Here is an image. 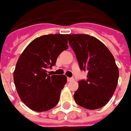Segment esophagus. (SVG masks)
Listing matches in <instances>:
<instances>
[{
    "label": "esophagus",
    "mask_w": 131,
    "mask_h": 131,
    "mask_svg": "<svg viewBox=\"0 0 131 131\" xmlns=\"http://www.w3.org/2000/svg\"><path fill=\"white\" fill-rule=\"evenodd\" d=\"M74 79H73V78H67V81H68V82H71V81H74Z\"/></svg>",
    "instance_id": "1"
}]
</instances>
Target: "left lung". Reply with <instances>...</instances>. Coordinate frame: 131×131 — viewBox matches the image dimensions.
Instances as JSON below:
<instances>
[{"label":"left lung","instance_id":"left-lung-1","mask_svg":"<svg viewBox=\"0 0 131 131\" xmlns=\"http://www.w3.org/2000/svg\"><path fill=\"white\" fill-rule=\"evenodd\" d=\"M69 43L76 54L80 69L88 71L87 80L79 81L74 98L88 110L104 107L115 91L119 71L107 46L88 34H68Z\"/></svg>","mask_w":131,"mask_h":131}]
</instances>
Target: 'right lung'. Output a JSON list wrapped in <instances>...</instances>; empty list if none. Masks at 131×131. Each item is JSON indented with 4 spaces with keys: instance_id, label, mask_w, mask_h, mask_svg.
Here are the masks:
<instances>
[{
    "instance_id": "add662e5",
    "label": "right lung",
    "mask_w": 131,
    "mask_h": 131,
    "mask_svg": "<svg viewBox=\"0 0 131 131\" xmlns=\"http://www.w3.org/2000/svg\"><path fill=\"white\" fill-rule=\"evenodd\" d=\"M65 34H48L36 38L19 57L13 73L14 83L21 100L31 110L46 112L55 107L67 83L65 75L50 76L59 54L68 49Z\"/></svg>"
}]
</instances>
